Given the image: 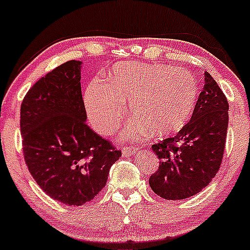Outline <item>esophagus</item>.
Listing matches in <instances>:
<instances>
[{
	"label": "esophagus",
	"mask_w": 250,
	"mask_h": 250,
	"mask_svg": "<svg viewBox=\"0 0 250 250\" xmlns=\"http://www.w3.org/2000/svg\"><path fill=\"white\" fill-rule=\"evenodd\" d=\"M137 147L135 146H124L123 147V156L127 157V156H132L135 155V152L137 151Z\"/></svg>",
	"instance_id": "1"
}]
</instances>
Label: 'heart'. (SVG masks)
Segmentation results:
<instances>
[{"label":"heart","instance_id":"heart-1","mask_svg":"<svg viewBox=\"0 0 250 250\" xmlns=\"http://www.w3.org/2000/svg\"><path fill=\"white\" fill-rule=\"evenodd\" d=\"M199 87L192 72L166 64L125 62L117 64L109 81L94 80L84 94L90 123L98 132L111 135L125 114L130 100L135 119L126 127L128 137H163L179 132L192 117Z\"/></svg>","mask_w":250,"mask_h":250}]
</instances>
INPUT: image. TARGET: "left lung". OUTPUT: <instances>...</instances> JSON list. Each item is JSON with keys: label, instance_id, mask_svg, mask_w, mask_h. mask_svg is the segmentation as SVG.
Here are the masks:
<instances>
[{"label": "left lung", "instance_id": "8db88e82", "mask_svg": "<svg viewBox=\"0 0 250 250\" xmlns=\"http://www.w3.org/2000/svg\"><path fill=\"white\" fill-rule=\"evenodd\" d=\"M224 93L205 72L192 118L178 135L152 146L160 167L149 179L152 190L167 200H181L199 193L216 176L224 154L229 124Z\"/></svg>", "mask_w": 250, "mask_h": 250}]
</instances>
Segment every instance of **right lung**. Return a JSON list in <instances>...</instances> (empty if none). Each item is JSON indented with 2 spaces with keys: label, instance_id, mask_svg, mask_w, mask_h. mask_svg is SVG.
Here are the masks:
<instances>
[{
  "label": "right lung",
  "instance_id": "obj_1",
  "mask_svg": "<svg viewBox=\"0 0 250 250\" xmlns=\"http://www.w3.org/2000/svg\"><path fill=\"white\" fill-rule=\"evenodd\" d=\"M81 64L69 61L42 77L26 94L20 111L29 173L47 195L70 206L99 194L122 156L85 123Z\"/></svg>",
  "mask_w": 250,
  "mask_h": 250
}]
</instances>
